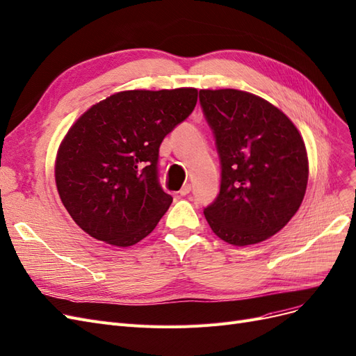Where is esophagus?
Here are the masks:
<instances>
[{
	"mask_svg": "<svg viewBox=\"0 0 356 356\" xmlns=\"http://www.w3.org/2000/svg\"><path fill=\"white\" fill-rule=\"evenodd\" d=\"M190 191H191V186L190 184H186V186H182V188L178 193H179V195H187V194H190Z\"/></svg>",
	"mask_w": 356,
	"mask_h": 356,
	"instance_id": "34e87169",
	"label": "esophagus"
}]
</instances>
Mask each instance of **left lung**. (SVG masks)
Instances as JSON below:
<instances>
[{"instance_id":"obj_1","label":"left lung","mask_w":356,"mask_h":356,"mask_svg":"<svg viewBox=\"0 0 356 356\" xmlns=\"http://www.w3.org/2000/svg\"><path fill=\"white\" fill-rule=\"evenodd\" d=\"M215 134L220 190L204 209L215 234L232 246L261 243L295 216L308 186L300 132L278 107L240 90H200Z\"/></svg>"}]
</instances>
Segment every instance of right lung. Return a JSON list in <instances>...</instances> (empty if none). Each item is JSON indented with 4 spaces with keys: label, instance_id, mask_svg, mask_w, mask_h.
Returning <instances> with one entry per match:
<instances>
[{
    "label": "right lung",
    "instance_id": "add662e5",
    "mask_svg": "<svg viewBox=\"0 0 356 356\" xmlns=\"http://www.w3.org/2000/svg\"><path fill=\"white\" fill-rule=\"evenodd\" d=\"M197 94L120 91L79 116L60 143L54 166L60 200L79 228L118 248L156 228L172 203L159 186V147L190 116Z\"/></svg>",
    "mask_w": 356,
    "mask_h": 356
}]
</instances>
